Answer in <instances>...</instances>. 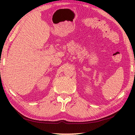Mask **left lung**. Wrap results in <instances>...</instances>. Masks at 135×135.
<instances>
[{"instance_id":"obj_1","label":"left lung","mask_w":135,"mask_h":135,"mask_svg":"<svg viewBox=\"0 0 135 135\" xmlns=\"http://www.w3.org/2000/svg\"><path fill=\"white\" fill-rule=\"evenodd\" d=\"M134 74H135V73H134Z\"/></svg>"}]
</instances>
